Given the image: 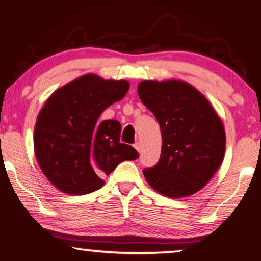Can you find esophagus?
<instances>
[{
  "instance_id": "obj_1",
  "label": "esophagus",
  "mask_w": 261,
  "mask_h": 261,
  "mask_svg": "<svg viewBox=\"0 0 261 261\" xmlns=\"http://www.w3.org/2000/svg\"><path fill=\"white\" fill-rule=\"evenodd\" d=\"M134 146H135V148L137 149V152H140L141 147H140V144H139V143H136V144L134 145Z\"/></svg>"
}]
</instances>
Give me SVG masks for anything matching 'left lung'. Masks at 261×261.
<instances>
[{
	"instance_id": "1",
	"label": "left lung",
	"mask_w": 261,
	"mask_h": 261,
	"mask_svg": "<svg viewBox=\"0 0 261 261\" xmlns=\"http://www.w3.org/2000/svg\"><path fill=\"white\" fill-rule=\"evenodd\" d=\"M138 95L162 135L160 160L144 169L147 183L169 198L189 197L210 182L223 161L226 131L206 96L180 79L143 81Z\"/></svg>"
}]
</instances>
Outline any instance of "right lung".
<instances>
[{
    "label": "right lung",
    "mask_w": 261,
    "mask_h": 261,
    "mask_svg": "<svg viewBox=\"0 0 261 261\" xmlns=\"http://www.w3.org/2000/svg\"><path fill=\"white\" fill-rule=\"evenodd\" d=\"M130 84L87 73L56 90L43 105L34 126V153L47 179L68 194L103 187V176L138 152L120 143L121 124L99 121L103 110L124 98Z\"/></svg>",
    "instance_id": "add662e5"
}]
</instances>
